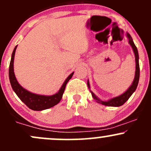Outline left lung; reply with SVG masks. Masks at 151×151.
Instances as JSON below:
<instances>
[{
    "mask_svg": "<svg viewBox=\"0 0 151 151\" xmlns=\"http://www.w3.org/2000/svg\"><path fill=\"white\" fill-rule=\"evenodd\" d=\"M127 37L128 40H129V43L130 44L132 47L133 49V51H134V56H135V63H136V68H135V75H134V80H133L132 84L131 86L129 87V89L127 90L125 93H124L123 94H122L121 96L115 97V98H111V99L107 101H101V99L97 97L91 90H90V93H91L92 96L96 101V102H98V104L104 105V106H114V107H119V106H121L127 101L128 99L130 98V96L132 95V93L135 91L136 88H137V85H138L139 82V55H138V51H137V47L134 45V42H133V40L132 38L131 35L129 33H127ZM88 86L89 89L90 88V83H89V80H88Z\"/></svg>",
    "mask_w": 151,
    "mask_h": 151,
    "instance_id": "1",
    "label": "left lung"
}]
</instances>
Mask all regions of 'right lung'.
<instances>
[{
	"label": "right lung",
	"mask_w": 151,
	"mask_h": 151,
	"mask_svg": "<svg viewBox=\"0 0 151 151\" xmlns=\"http://www.w3.org/2000/svg\"><path fill=\"white\" fill-rule=\"evenodd\" d=\"M17 47V45L14 47V51H13L12 55L10 65H9V80H10V83L13 90L15 92L16 94L20 98L22 102L28 108H29L30 109L33 111L45 110V109H50V108L58 104L62 98L66 84L72 77L74 72L71 73L70 75L66 78V80L64 81L62 86L58 90V93L53 95V96H42V95L35 94V93L27 91L19 84L17 79H16L15 74H14V60Z\"/></svg>",
	"instance_id": "add662e5"
}]
</instances>
